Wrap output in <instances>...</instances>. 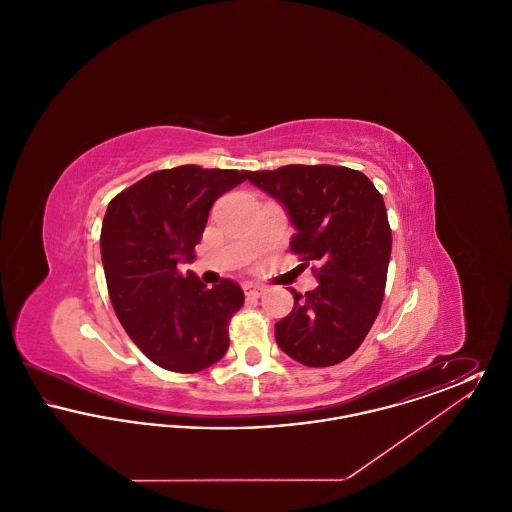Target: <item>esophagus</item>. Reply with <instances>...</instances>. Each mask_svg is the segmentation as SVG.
I'll list each match as a JSON object with an SVG mask.
<instances>
[{
  "instance_id": "esophagus-1",
  "label": "esophagus",
  "mask_w": 512,
  "mask_h": 512,
  "mask_svg": "<svg viewBox=\"0 0 512 512\" xmlns=\"http://www.w3.org/2000/svg\"><path fill=\"white\" fill-rule=\"evenodd\" d=\"M244 293L247 297H259L265 293V286L259 284H244Z\"/></svg>"
}]
</instances>
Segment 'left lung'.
I'll list each match as a JSON object with an SVG mask.
<instances>
[{
    "mask_svg": "<svg viewBox=\"0 0 512 512\" xmlns=\"http://www.w3.org/2000/svg\"><path fill=\"white\" fill-rule=\"evenodd\" d=\"M245 178L284 207L295 228L290 249L317 267L315 290H292V313L274 324L276 343L301 365H338L363 343L384 299L391 255L384 199L347 167L288 165Z\"/></svg>",
    "mask_w": 512,
    "mask_h": 512,
    "instance_id": "left-lung-1",
    "label": "left lung"
}]
</instances>
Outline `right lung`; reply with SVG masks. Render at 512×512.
I'll return each mask as SVG.
<instances>
[{
	"label": "right lung",
	"mask_w": 512,
	"mask_h": 512,
	"mask_svg": "<svg viewBox=\"0 0 512 512\" xmlns=\"http://www.w3.org/2000/svg\"><path fill=\"white\" fill-rule=\"evenodd\" d=\"M247 172L182 165L117 195L101 224V263L122 328L155 365L192 374L219 363L228 322L244 305L232 280L211 290L192 270L209 211Z\"/></svg>",
	"instance_id": "1"
}]
</instances>
